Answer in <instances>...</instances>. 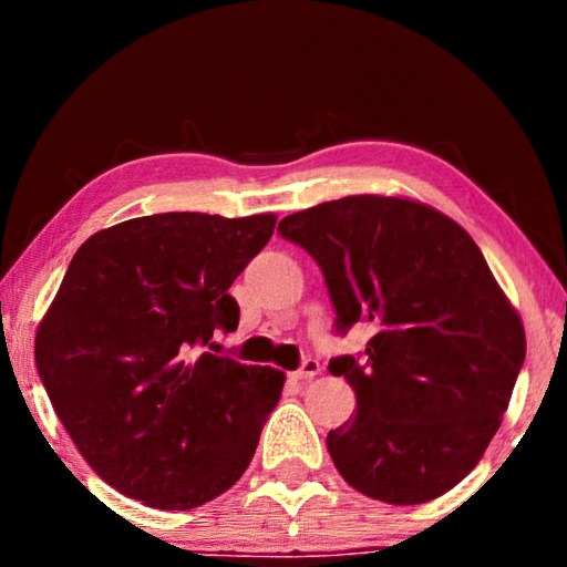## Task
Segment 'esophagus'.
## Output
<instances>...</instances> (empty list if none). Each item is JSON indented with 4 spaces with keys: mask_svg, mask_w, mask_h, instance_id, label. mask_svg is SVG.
Instances as JSON below:
<instances>
[{
    "mask_svg": "<svg viewBox=\"0 0 567 567\" xmlns=\"http://www.w3.org/2000/svg\"><path fill=\"white\" fill-rule=\"evenodd\" d=\"M320 372V362L318 360H312V358H305L302 362H300V368L295 370V378L297 380H307V378H315Z\"/></svg>",
    "mask_w": 567,
    "mask_h": 567,
    "instance_id": "obj_1",
    "label": "esophagus"
}]
</instances>
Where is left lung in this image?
<instances>
[{
  "label": "left lung",
  "instance_id": "left-lung-1",
  "mask_svg": "<svg viewBox=\"0 0 567 567\" xmlns=\"http://www.w3.org/2000/svg\"><path fill=\"white\" fill-rule=\"evenodd\" d=\"M277 233L320 265L334 332L372 328L362 352L328 364L358 398L328 433L334 467L390 505L447 493L501 427L525 360L523 322L480 247L437 209L378 195L295 213Z\"/></svg>",
  "mask_w": 567,
  "mask_h": 567
}]
</instances>
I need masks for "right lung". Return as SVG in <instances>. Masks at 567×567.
<instances>
[{
  "mask_svg": "<svg viewBox=\"0 0 567 567\" xmlns=\"http://www.w3.org/2000/svg\"><path fill=\"white\" fill-rule=\"evenodd\" d=\"M275 215L165 213L92 235L37 330L56 417L104 483L157 511H189L249 465L285 385L215 354L235 332L229 285L270 243Z\"/></svg>",
  "mask_w": 567,
  "mask_h": 567,
  "instance_id": "obj_1",
  "label": "right lung"
}]
</instances>
